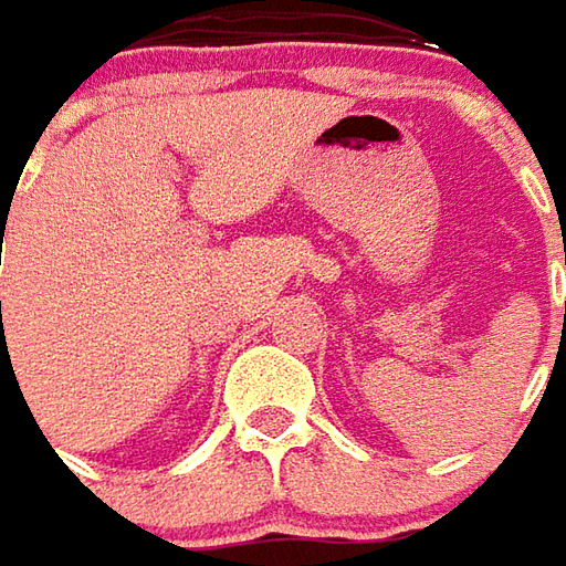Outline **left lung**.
Wrapping results in <instances>:
<instances>
[{
  "instance_id": "8db88e82",
  "label": "left lung",
  "mask_w": 566,
  "mask_h": 566,
  "mask_svg": "<svg viewBox=\"0 0 566 566\" xmlns=\"http://www.w3.org/2000/svg\"><path fill=\"white\" fill-rule=\"evenodd\" d=\"M564 321H566V308H564Z\"/></svg>"
}]
</instances>
